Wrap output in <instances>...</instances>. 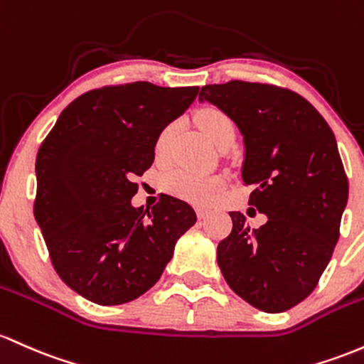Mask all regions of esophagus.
Returning a JSON list of instances; mask_svg holds the SVG:
<instances>
[{
  "label": "esophagus",
  "instance_id": "1",
  "mask_svg": "<svg viewBox=\"0 0 364 364\" xmlns=\"http://www.w3.org/2000/svg\"><path fill=\"white\" fill-rule=\"evenodd\" d=\"M197 215L198 219H203L209 215V209H205V207H197Z\"/></svg>",
  "mask_w": 364,
  "mask_h": 364
}]
</instances>
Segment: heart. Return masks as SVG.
Returning a JSON list of instances; mask_svg holds the SVG:
<instances>
[{"instance_id":"obj_1","label":"heart","mask_w":364,"mask_h":364,"mask_svg":"<svg viewBox=\"0 0 364 364\" xmlns=\"http://www.w3.org/2000/svg\"><path fill=\"white\" fill-rule=\"evenodd\" d=\"M195 122L200 127L202 133L218 146H221L228 139L235 138V121L226 110L219 109V107H202L195 114ZM174 129L176 124L171 122L159 133L157 139H155L157 157H162L166 154ZM223 185H225V179L221 176L198 174L186 169L171 171L162 178V186L167 193L183 198L186 202L197 203V205H205V203L213 202L219 190L223 188Z\"/></svg>"}]
</instances>
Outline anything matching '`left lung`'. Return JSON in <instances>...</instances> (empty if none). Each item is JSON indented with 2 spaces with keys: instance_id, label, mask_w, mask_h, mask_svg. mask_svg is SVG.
<instances>
[{
  "instance_id": "left-lung-1",
  "label": "left lung",
  "mask_w": 364,
  "mask_h": 364,
  "mask_svg": "<svg viewBox=\"0 0 364 364\" xmlns=\"http://www.w3.org/2000/svg\"><path fill=\"white\" fill-rule=\"evenodd\" d=\"M198 100L226 110L240 129L249 203L267 215L250 230L245 215L230 213L233 230L218 245V264L243 301L283 313L316 289L341 235L349 183L333 131L287 87L230 81L203 86Z\"/></svg>"
}]
</instances>
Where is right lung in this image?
Masks as SVG:
<instances>
[{"mask_svg": "<svg viewBox=\"0 0 364 364\" xmlns=\"http://www.w3.org/2000/svg\"><path fill=\"white\" fill-rule=\"evenodd\" d=\"M197 93L146 81L91 90L63 109L39 146L34 218L58 277L87 301L117 306L145 294L197 221L169 195L151 210L131 205L159 133Z\"/></svg>", "mask_w": 364, "mask_h": 364, "instance_id": "obj_1", "label": "right lung"}]
</instances>
